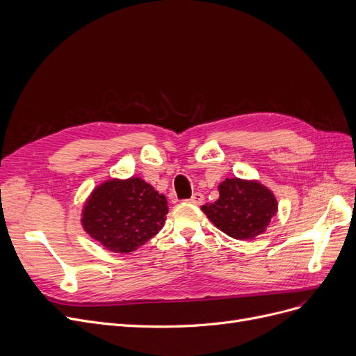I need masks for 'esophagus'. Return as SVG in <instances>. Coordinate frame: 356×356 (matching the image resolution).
Masks as SVG:
<instances>
[{"label":"esophagus","instance_id":"esophagus-1","mask_svg":"<svg viewBox=\"0 0 356 356\" xmlns=\"http://www.w3.org/2000/svg\"><path fill=\"white\" fill-rule=\"evenodd\" d=\"M191 204H201L202 201H204V195H202L201 193H195V194H193V197L188 200Z\"/></svg>","mask_w":356,"mask_h":356}]
</instances>
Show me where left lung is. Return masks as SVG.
<instances>
[{
  "mask_svg": "<svg viewBox=\"0 0 356 356\" xmlns=\"http://www.w3.org/2000/svg\"><path fill=\"white\" fill-rule=\"evenodd\" d=\"M218 194L217 201L207 202L201 210L233 239H255L278 211L275 195L258 181L226 178L218 185Z\"/></svg>",
  "mask_w": 356,
  "mask_h": 356,
  "instance_id": "obj_1",
  "label": "left lung"
}]
</instances>
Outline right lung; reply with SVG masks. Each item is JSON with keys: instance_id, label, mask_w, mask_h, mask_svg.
Listing matches in <instances>:
<instances>
[{"instance_id": "add662e5", "label": "right lung", "mask_w": 356, "mask_h": 356, "mask_svg": "<svg viewBox=\"0 0 356 356\" xmlns=\"http://www.w3.org/2000/svg\"><path fill=\"white\" fill-rule=\"evenodd\" d=\"M168 201L139 177L108 179L94 188L81 223L92 239L115 253H130L162 229Z\"/></svg>"}]
</instances>
